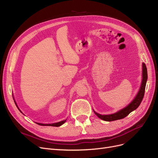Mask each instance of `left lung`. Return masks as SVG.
<instances>
[{
  "label": "left lung",
  "mask_w": 158,
  "mask_h": 158,
  "mask_svg": "<svg viewBox=\"0 0 158 158\" xmlns=\"http://www.w3.org/2000/svg\"><path fill=\"white\" fill-rule=\"evenodd\" d=\"M142 66H143V70H142L143 78H142V84H141L139 92H138L137 95L135 98V99L133 100L132 102H131V103L129 104L127 107L121 110V111H119L118 112L114 114H108V115L107 114V115H102V114H98L94 111L95 114H96L99 118L106 121H113L118 120V119H121L126 117L129 113H131L132 111H134V110H135L136 108L138 107V106H140L141 102L142 101L143 98H144L146 81L148 79V73H147L146 66L144 63L142 64Z\"/></svg>",
  "instance_id": "8db88e82"
}]
</instances>
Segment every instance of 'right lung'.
Segmentation results:
<instances>
[{
	"instance_id": "add662e5",
	"label": "right lung",
	"mask_w": 158,
	"mask_h": 158,
	"mask_svg": "<svg viewBox=\"0 0 158 158\" xmlns=\"http://www.w3.org/2000/svg\"><path fill=\"white\" fill-rule=\"evenodd\" d=\"M15 103H16V102H15ZM16 106H17L16 103ZM17 107H18V106H17ZM19 110H20V109H19ZM65 121H66V120H65V121H60V122H59V123H53V124H41V123H37V124H38V125H42V126L59 127V126H60V125H63V124H64Z\"/></svg>"
}]
</instances>
